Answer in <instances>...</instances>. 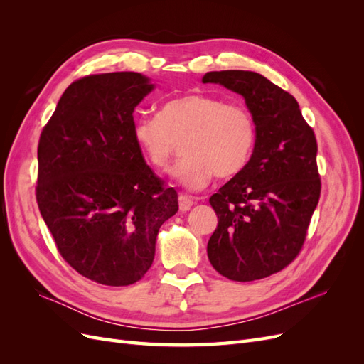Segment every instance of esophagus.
<instances>
[{
	"instance_id": "34e87169",
	"label": "esophagus",
	"mask_w": 364,
	"mask_h": 364,
	"mask_svg": "<svg viewBox=\"0 0 364 364\" xmlns=\"http://www.w3.org/2000/svg\"><path fill=\"white\" fill-rule=\"evenodd\" d=\"M194 205V200L191 199V197H188V196H179V209L182 213H186V211H190V208Z\"/></svg>"
}]
</instances>
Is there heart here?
<instances>
[{
    "mask_svg": "<svg viewBox=\"0 0 364 364\" xmlns=\"http://www.w3.org/2000/svg\"><path fill=\"white\" fill-rule=\"evenodd\" d=\"M135 139L156 170H168L183 144L185 156L176 164L174 178L188 190H200L218 179H230L247 165L257 139L249 109L203 94L168 100L159 115L141 117Z\"/></svg>",
    "mask_w": 364,
    "mask_h": 364,
    "instance_id": "b5f03b06",
    "label": "heart"
}]
</instances>
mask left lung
Masks as SVG:
<instances>
[{
	"mask_svg": "<svg viewBox=\"0 0 364 364\" xmlns=\"http://www.w3.org/2000/svg\"><path fill=\"white\" fill-rule=\"evenodd\" d=\"M202 82L243 95L257 127L243 171L209 197L218 225L208 258L228 279L267 278L299 255L321 197L314 130L296 98L258 73L211 71Z\"/></svg>",
	"mask_w": 364,
	"mask_h": 364,
	"instance_id": "left-lung-1",
	"label": "left lung"
}]
</instances>
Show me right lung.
Wrapping results in <instances>:
<instances>
[{
  "instance_id": "right-lung-1",
  "label": "right lung",
  "mask_w": 364,
  "mask_h": 364,
  "mask_svg": "<svg viewBox=\"0 0 364 364\" xmlns=\"http://www.w3.org/2000/svg\"><path fill=\"white\" fill-rule=\"evenodd\" d=\"M153 90L132 71L85 75L62 94L38 144L36 202L62 258L103 285L139 281L178 193L135 139V106Z\"/></svg>"
}]
</instances>
